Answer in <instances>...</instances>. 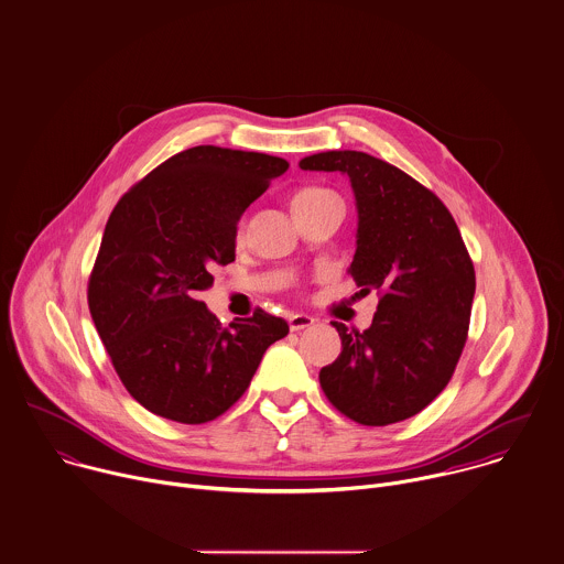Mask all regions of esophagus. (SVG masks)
I'll list each match as a JSON object with an SVG mask.
<instances>
[{
    "instance_id": "obj_1",
    "label": "esophagus",
    "mask_w": 564,
    "mask_h": 564,
    "mask_svg": "<svg viewBox=\"0 0 564 564\" xmlns=\"http://www.w3.org/2000/svg\"><path fill=\"white\" fill-rule=\"evenodd\" d=\"M288 323H290V329H292V332H301V329L312 327L316 321H314L312 316H307V314H292V316L288 318Z\"/></svg>"
}]
</instances>
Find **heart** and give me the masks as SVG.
I'll return each mask as SVG.
<instances>
[{"label": "heart", "mask_w": 564, "mask_h": 564, "mask_svg": "<svg viewBox=\"0 0 564 564\" xmlns=\"http://www.w3.org/2000/svg\"><path fill=\"white\" fill-rule=\"evenodd\" d=\"M329 195H334V193H332V191H327V188L307 186V188H301V191H296V193H294L292 204H294V202H314V199H323V197H329Z\"/></svg>", "instance_id": "heart-1"}]
</instances>
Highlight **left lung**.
Wrapping results in <instances>:
<instances>
[{"mask_svg":"<svg viewBox=\"0 0 564 564\" xmlns=\"http://www.w3.org/2000/svg\"><path fill=\"white\" fill-rule=\"evenodd\" d=\"M299 166L349 177L358 230L347 272L362 296L380 292L369 329L332 323L343 351L321 387L358 424L409 420L446 389L468 338L477 283L462 232L435 193L369 153L323 151Z\"/></svg>","mask_w":564,"mask_h":564,"instance_id":"1","label":"left lung"}]
</instances>
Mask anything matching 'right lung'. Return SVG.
Wrapping results in <instances>:
<instances>
[{
  "mask_svg": "<svg viewBox=\"0 0 564 564\" xmlns=\"http://www.w3.org/2000/svg\"><path fill=\"white\" fill-rule=\"evenodd\" d=\"M288 160L202 144L140 180L111 210L89 276V314L129 395L180 424L226 413L265 349L288 336L257 310L221 327L195 299L210 270L235 261L246 208L288 171Z\"/></svg>",
  "mask_w": 564,
  "mask_h": 564,
  "instance_id": "right-lung-1",
  "label": "right lung"
}]
</instances>
